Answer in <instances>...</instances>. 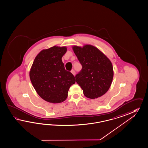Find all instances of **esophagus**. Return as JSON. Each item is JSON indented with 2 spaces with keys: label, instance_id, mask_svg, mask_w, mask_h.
I'll use <instances>...</instances> for the list:
<instances>
[{
  "label": "esophagus",
  "instance_id": "esophagus-1",
  "mask_svg": "<svg viewBox=\"0 0 148 148\" xmlns=\"http://www.w3.org/2000/svg\"><path fill=\"white\" fill-rule=\"evenodd\" d=\"M71 72V73H72V74H73V75L75 76V75H76V72H75V71L74 70H72Z\"/></svg>",
  "mask_w": 148,
  "mask_h": 148
}]
</instances>
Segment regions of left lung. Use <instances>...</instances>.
I'll return each instance as SVG.
<instances>
[{"label":"left lung","mask_w":148,"mask_h":148,"mask_svg":"<svg viewBox=\"0 0 148 148\" xmlns=\"http://www.w3.org/2000/svg\"><path fill=\"white\" fill-rule=\"evenodd\" d=\"M72 49L82 65L76 75V82L87 98H97L109 90L113 78V65L102 52L92 45L83 47L75 46Z\"/></svg>","instance_id":"left-lung-1"}]
</instances>
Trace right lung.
I'll use <instances>...</instances> for the list:
<instances>
[{"instance_id":"add662e5","label":"right lung","mask_w":148,"mask_h":148,"mask_svg":"<svg viewBox=\"0 0 148 148\" xmlns=\"http://www.w3.org/2000/svg\"><path fill=\"white\" fill-rule=\"evenodd\" d=\"M66 47L53 46L42 50L36 56L29 77L35 91L46 101L63 102L68 97L69 89L75 83L74 76L66 71L62 57Z\"/></svg>"}]
</instances>
